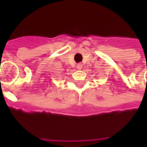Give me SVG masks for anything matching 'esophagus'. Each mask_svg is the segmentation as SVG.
Segmentation results:
<instances>
[{"instance_id": "1", "label": "esophagus", "mask_w": 147, "mask_h": 147, "mask_svg": "<svg viewBox=\"0 0 147 147\" xmlns=\"http://www.w3.org/2000/svg\"><path fill=\"white\" fill-rule=\"evenodd\" d=\"M76 68H77L78 70H81L82 68V64H81V63H79V64L76 65Z\"/></svg>"}]
</instances>
